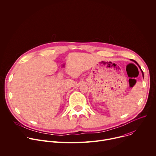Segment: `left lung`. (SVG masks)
Wrapping results in <instances>:
<instances>
[{"label": "left lung", "instance_id": "8db88e82", "mask_svg": "<svg viewBox=\"0 0 156 156\" xmlns=\"http://www.w3.org/2000/svg\"><path fill=\"white\" fill-rule=\"evenodd\" d=\"M132 61H133V62H135V63H137V62H136V61H135V60H132ZM138 66H139V67H140V70H141V68H140V66H139V65H138ZM141 72H142V73H143V76H144V75H143V71H141Z\"/></svg>", "mask_w": 156, "mask_h": 156}]
</instances>
